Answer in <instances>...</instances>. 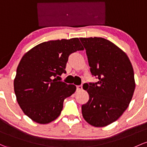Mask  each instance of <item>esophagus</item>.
<instances>
[{"label": "esophagus", "instance_id": "obj_1", "mask_svg": "<svg viewBox=\"0 0 147 147\" xmlns=\"http://www.w3.org/2000/svg\"><path fill=\"white\" fill-rule=\"evenodd\" d=\"M82 89V85L77 86V91H80Z\"/></svg>", "mask_w": 147, "mask_h": 147}]
</instances>
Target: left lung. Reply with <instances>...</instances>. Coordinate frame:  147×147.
Wrapping results in <instances>:
<instances>
[{
  "label": "left lung",
  "mask_w": 147,
  "mask_h": 147,
  "mask_svg": "<svg viewBox=\"0 0 147 147\" xmlns=\"http://www.w3.org/2000/svg\"><path fill=\"white\" fill-rule=\"evenodd\" d=\"M87 55L92 75L98 81L84 88L89 99L82 106L83 118L94 127L115 122L127 109L135 89L134 70L120 48L101 37L80 38Z\"/></svg>",
  "instance_id": "1"
}]
</instances>
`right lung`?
<instances>
[{"mask_svg": "<svg viewBox=\"0 0 147 147\" xmlns=\"http://www.w3.org/2000/svg\"><path fill=\"white\" fill-rule=\"evenodd\" d=\"M82 50L79 38H72L43 42L23 55L14 91L21 109L33 121L47 124L59 116L65 98L75 93L76 86L58 79L66 72L69 55Z\"/></svg>", "mask_w": 147, "mask_h": 147, "instance_id": "1", "label": "right lung"}]
</instances>
